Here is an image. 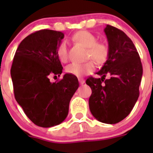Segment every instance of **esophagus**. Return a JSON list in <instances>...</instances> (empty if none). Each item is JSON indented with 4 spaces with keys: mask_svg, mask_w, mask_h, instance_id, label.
I'll return each mask as SVG.
<instances>
[{
    "mask_svg": "<svg viewBox=\"0 0 153 153\" xmlns=\"http://www.w3.org/2000/svg\"><path fill=\"white\" fill-rule=\"evenodd\" d=\"M78 80H79V83H80L81 85L83 84V83H85V80H84V79H83V78H79V79H78Z\"/></svg>",
    "mask_w": 153,
    "mask_h": 153,
    "instance_id": "1",
    "label": "esophagus"
}]
</instances>
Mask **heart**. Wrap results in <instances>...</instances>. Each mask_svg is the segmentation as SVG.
Here are the masks:
<instances>
[{
	"label": "heart",
	"instance_id": "1",
	"mask_svg": "<svg viewBox=\"0 0 153 153\" xmlns=\"http://www.w3.org/2000/svg\"><path fill=\"white\" fill-rule=\"evenodd\" d=\"M73 40L83 47H86V56L87 59H93L98 65H102L108 60L109 49L108 46L102 42H97L94 34L87 30H80L73 36ZM58 58L61 62H67L68 59V51L67 43L60 42L56 49ZM95 68L93 60H89L84 63H73L66 67L67 73L76 76H81L86 74H90Z\"/></svg>",
	"mask_w": 153,
	"mask_h": 153
}]
</instances>
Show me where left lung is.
<instances>
[{
	"label": "left lung",
	"mask_w": 153,
	"mask_h": 153,
	"mask_svg": "<svg viewBox=\"0 0 153 153\" xmlns=\"http://www.w3.org/2000/svg\"><path fill=\"white\" fill-rule=\"evenodd\" d=\"M104 31L109 57L97 73L101 77L90 76L86 83L92 90L89 106L93 117L101 123L115 124L130 113L139 98L143 66L135 45L123 31L111 25Z\"/></svg>",
	"instance_id": "obj_1"
}]
</instances>
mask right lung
Returning <instances> with one entry per match:
<instances>
[{
	"label": "right lung",
	"instance_id": "obj_1",
	"mask_svg": "<svg viewBox=\"0 0 153 153\" xmlns=\"http://www.w3.org/2000/svg\"><path fill=\"white\" fill-rule=\"evenodd\" d=\"M64 34L40 30L28 35L18 46L10 69L16 100L27 117L40 127L61 123L68 115L70 101L79 87L76 76L63 75L51 83V76H60L63 67L56 49Z\"/></svg>",
	"mask_w": 153,
	"mask_h": 153
}]
</instances>
